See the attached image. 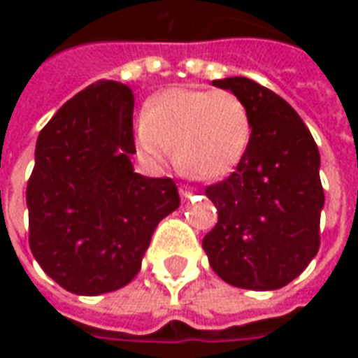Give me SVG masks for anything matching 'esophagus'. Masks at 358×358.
<instances>
[{
  "mask_svg": "<svg viewBox=\"0 0 358 358\" xmlns=\"http://www.w3.org/2000/svg\"><path fill=\"white\" fill-rule=\"evenodd\" d=\"M192 194H194V189H192V187L180 186V195H182V197H189Z\"/></svg>",
  "mask_w": 358,
  "mask_h": 358,
  "instance_id": "obj_1",
  "label": "esophagus"
}]
</instances>
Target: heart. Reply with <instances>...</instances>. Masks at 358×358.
Returning a JSON list of instances; mask_svg holds the SVG:
<instances>
[{
  "label": "heart",
  "instance_id": "obj_1",
  "mask_svg": "<svg viewBox=\"0 0 358 358\" xmlns=\"http://www.w3.org/2000/svg\"><path fill=\"white\" fill-rule=\"evenodd\" d=\"M138 148L161 166L174 149L180 171L217 180L238 166L251 141V113L228 90L171 88L151 97L141 110Z\"/></svg>",
  "mask_w": 358,
  "mask_h": 358
}]
</instances>
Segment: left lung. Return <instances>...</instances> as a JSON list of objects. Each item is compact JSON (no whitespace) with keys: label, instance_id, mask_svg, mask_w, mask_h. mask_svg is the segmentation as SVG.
<instances>
[{"label":"left lung","instance_id":"left-lung-1","mask_svg":"<svg viewBox=\"0 0 358 358\" xmlns=\"http://www.w3.org/2000/svg\"><path fill=\"white\" fill-rule=\"evenodd\" d=\"M251 113V141L236 171L205 189L218 222L203 249L230 285L268 292L299 276L320 248V153L305 122L272 90L243 76L213 80Z\"/></svg>","mask_w":358,"mask_h":358}]
</instances>
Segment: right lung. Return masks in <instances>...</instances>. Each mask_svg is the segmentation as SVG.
I'll return each instance as SVG.
<instances>
[{
	"instance_id": "obj_1",
	"label": "right lung",
	"mask_w": 358,
	"mask_h": 358,
	"mask_svg": "<svg viewBox=\"0 0 358 358\" xmlns=\"http://www.w3.org/2000/svg\"><path fill=\"white\" fill-rule=\"evenodd\" d=\"M132 90L99 80L53 115L27 186L28 241L43 272L76 295L124 287L157 224L178 209L172 178L134 172Z\"/></svg>"
}]
</instances>
